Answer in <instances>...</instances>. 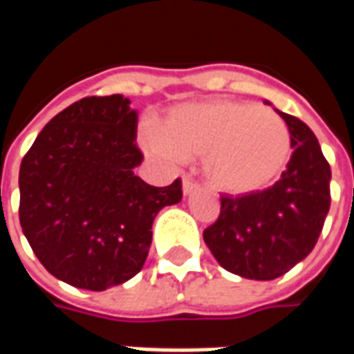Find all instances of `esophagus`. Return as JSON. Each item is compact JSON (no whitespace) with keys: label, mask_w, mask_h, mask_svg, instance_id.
Here are the masks:
<instances>
[{"label":"esophagus","mask_w":354,"mask_h":354,"mask_svg":"<svg viewBox=\"0 0 354 354\" xmlns=\"http://www.w3.org/2000/svg\"><path fill=\"white\" fill-rule=\"evenodd\" d=\"M182 187H184V193L185 195H192L197 187H199V184L193 180L192 176H184V182H182Z\"/></svg>","instance_id":"34e87169"}]
</instances>
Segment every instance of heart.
Masks as SVG:
<instances>
[{"label": "heart", "instance_id": "1", "mask_svg": "<svg viewBox=\"0 0 354 354\" xmlns=\"http://www.w3.org/2000/svg\"><path fill=\"white\" fill-rule=\"evenodd\" d=\"M142 144L162 159L203 157L208 184L231 195L267 189L292 153L288 127L274 111L250 102L184 104L165 115L161 131L147 124Z\"/></svg>", "mask_w": 354, "mask_h": 354}]
</instances>
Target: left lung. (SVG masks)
Instances as JSON below:
<instances>
[{
    "mask_svg": "<svg viewBox=\"0 0 354 354\" xmlns=\"http://www.w3.org/2000/svg\"><path fill=\"white\" fill-rule=\"evenodd\" d=\"M288 127L294 153L267 189L222 195L220 216L203 231L218 263L254 281H273L311 252L330 210L332 170L307 124L274 109Z\"/></svg>",
    "mask_w": 354,
    "mask_h": 354,
    "instance_id": "left-lung-1",
    "label": "left lung"
}]
</instances>
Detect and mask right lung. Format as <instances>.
Instances as JSON below:
<instances>
[{"instance_id": "add662e5", "label": "right lung", "mask_w": 354, "mask_h": 354, "mask_svg": "<svg viewBox=\"0 0 354 354\" xmlns=\"http://www.w3.org/2000/svg\"><path fill=\"white\" fill-rule=\"evenodd\" d=\"M138 115L123 94L87 96L45 124L20 162L19 218L53 277L100 292L144 267L151 223L182 199V180L134 176L144 153Z\"/></svg>"}]
</instances>
